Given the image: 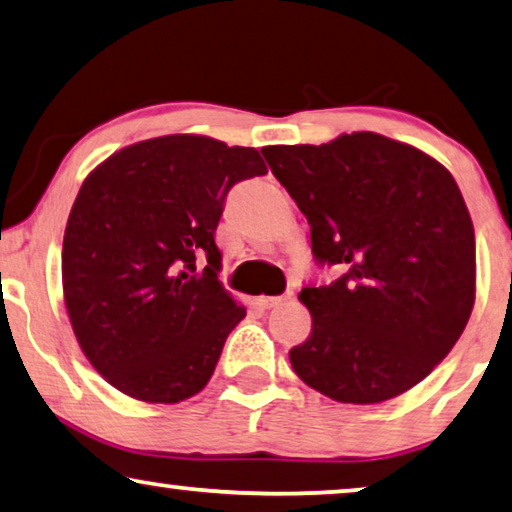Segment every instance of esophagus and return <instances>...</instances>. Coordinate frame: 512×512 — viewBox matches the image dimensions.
Masks as SVG:
<instances>
[{"mask_svg": "<svg viewBox=\"0 0 512 512\" xmlns=\"http://www.w3.org/2000/svg\"><path fill=\"white\" fill-rule=\"evenodd\" d=\"M287 299H292V292H285L283 297H259L257 301L262 308H273V306L283 304V301H287Z\"/></svg>", "mask_w": 512, "mask_h": 512, "instance_id": "esophagus-1", "label": "esophagus"}]
</instances>
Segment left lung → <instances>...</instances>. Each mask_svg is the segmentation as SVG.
<instances>
[{"label": "left lung", "instance_id": "1", "mask_svg": "<svg viewBox=\"0 0 512 512\" xmlns=\"http://www.w3.org/2000/svg\"><path fill=\"white\" fill-rule=\"evenodd\" d=\"M262 153L306 215L318 264L345 269L299 294L313 329L290 350L294 373L341 403L408 392L445 359L473 311L475 234L455 178L376 132Z\"/></svg>", "mask_w": 512, "mask_h": 512}]
</instances>
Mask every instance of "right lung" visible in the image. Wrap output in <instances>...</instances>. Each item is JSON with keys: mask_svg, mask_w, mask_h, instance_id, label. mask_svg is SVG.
<instances>
[{"mask_svg": "<svg viewBox=\"0 0 512 512\" xmlns=\"http://www.w3.org/2000/svg\"><path fill=\"white\" fill-rule=\"evenodd\" d=\"M264 174L255 148L169 134L118 150L85 178L64 229V306L115 390L178 403L211 380L246 318L218 280L215 229L232 185Z\"/></svg>", "mask_w": 512, "mask_h": 512, "instance_id": "add662e5", "label": "right lung"}]
</instances>
